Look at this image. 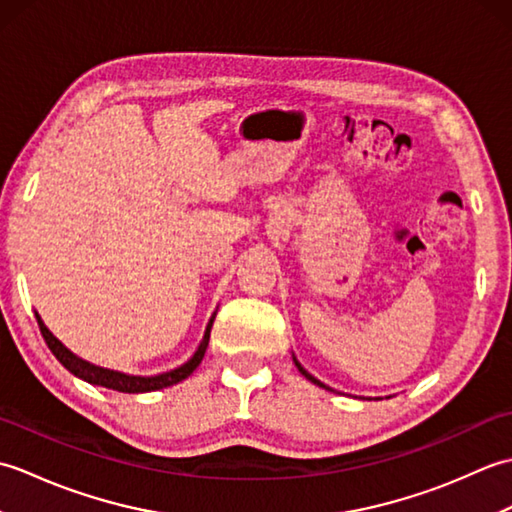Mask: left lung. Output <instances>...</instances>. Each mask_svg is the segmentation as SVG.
<instances>
[{"instance_id":"1","label":"left lung","mask_w":512,"mask_h":512,"mask_svg":"<svg viewBox=\"0 0 512 512\" xmlns=\"http://www.w3.org/2000/svg\"><path fill=\"white\" fill-rule=\"evenodd\" d=\"M295 363H297V361H295ZM297 367H299V372H301V374H303V376H306V378H308V380H312V383H314V385H319V387H325V385H323V383H321V380H317V378H314V376H312V374H308V372H306V369H303V367H301V365H299V363H297ZM325 389H330V387H325ZM330 391H332V389H330Z\"/></svg>"}]
</instances>
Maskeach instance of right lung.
<instances>
[{"instance_id":"1","label":"right lung","mask_w":512,"mask_h":512,"mask_svg":"<svg viewBox=\"0 0 512 512\" xmlns=\"http://www.w3.org/2000/svg\"><path fill=\"white\" fill-rule=\"evenodd\" d=\"M35 317H37L43 341L48 343L50 352L57 356V361L65 369H68L70 374L79 376L83 380H88V383H92V385H101V387H107V389L121 391V394H145V391H156V389H162V387L176 385V383H180V380L191 376L193 369L202 363L204 352H206V345H209L211 325L215 321V314H213L209 325H206V334H204V339H202V343L198 347V352L193 354L191 361H187L178 369H173V372L160 374V376H147L145 378V376H127V374H121V372H112V369H103V367H96V365H92L88 361H83V358L74 356L70 350H65V347L61 345V341L54 339L52 332L46 328V325H43V321H41V317H39L37 312H35Z\"/></svg>"}]
</instances>
